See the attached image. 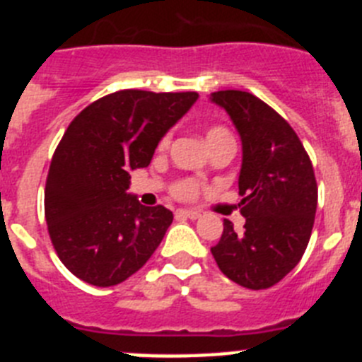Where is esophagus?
Returning a JSON list of instances; mask_svg holds the SVG:
<instances>
[{"mask_svg":"<svg viewBox=\"0 0 362 362\" xmlns=\"http://www.w3.org/2000/svg\"><path fill=\"white\" fill-rule=\"evenodd\" d=\"M175 216L188 217V219H197V217H199L201 214L197 212V210H177V212H175Z\"/></svg>","mask_w":362,"mask_h":362,"instance_id":"esophagus-1","label":"esophagus"}]
</instances>
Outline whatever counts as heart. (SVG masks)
<instances>
[{
    "label": "heart",
    "instance_id": "heart-1",
    "mask_svg": "<svg viewBox=\"0 0 362 362\" xmlns=\"http://www.w3.org/2000/svg\"><path fill=\"white\" fill-rule=\"evenodd\" d=\"M204 136H206V143H209V146L212 150L217 148L219 145H223V143L233 141L232 132H230L226 127H223V124H212V127H209ZM168 143H170V136H165L161 139V143H159V148H166ZM197 192H199V187H197L196 181L181 179V181H177V183L174 185V188H172V196L177 197V199L188 201L194 199V197L197 196Z\"/></svg>",
    "mask_w": 362,
    "mask_h": 362
}]
</instances>
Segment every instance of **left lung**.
<instances>
[{"mask_svg":"<svg viewBox=\"0 0 362 362\" xmlns=\"http://www.w3.org/2000/svg\"><path fill=\"white\" fill-rule=\"evenodd\" d=\"M228 112L243 143L239 174L245 230H225L214 259L233 283L264 290L296 268L312 235L317 183L305 146L288 121L250 92L219 90L210 98Z\"/></svg>","mask_w":362,"mask_h":362,"instance_id":"obj_1","label":"left lung"}]
</instances>
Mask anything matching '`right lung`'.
<instances>
[{"mask_svg":"<svg viewBox=\"0 0 362 362\" xmlns=\"http://www.w3.org/2000/svg\"><path fill=\"white\" fill-rule=\"evenodd\" d=\"M197 98L129 88L98 99L69 124L50 161L45 219L57 257L74 276L114 286L156 252L174 216L127 194L129 172L148 166L161 137Z\"/></svg>","mask_w":362,"mask_h":362,"instance_id":"right-lung-1","label":"right lung"}]
</instances>
